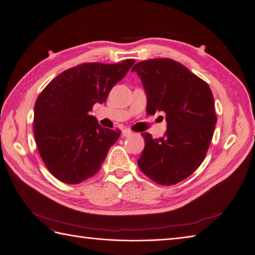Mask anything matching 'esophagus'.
Here are the masks:
<instances>
[{
    "label": "esophagus",
    "mask_w": 255,
    "mask_h": 255,
    "mask_svg": "<svg viewBox=\"0 0 255 255\" xmlns=\"http://www.w3.org/2000/svg\"><path fill=\"white\" fill-rule=\"evenodd\" d=\"M122 134H123V136L127 137V136H130L131 134H132V131H131L130 129L125 128V129H123V131H122Z\"/></svg>",
    "instance_id": "1"
}]
</instances>
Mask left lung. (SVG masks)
Instances as JSON below:
<instances>
[{
    "label": "left lung",
    "mask_w": 255,
    "mask_h": 255,
    "mask_svg": "<svg viewBox=\"0 0 255 255\" xmlns=\"http://www.w3.org/2000/svg\"><path fill=\"white\" fill-rule=\"evenodd\" d=\"M147 96L148 115L166 113L163 137L144 132L145 148L137 159L143 173L159 185L170 186L191 175L203 163L216 125L209 85L171 59L135 64Z\"/></svg>",
    "instance_id": "1"
}]
</instances>
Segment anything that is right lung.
<instances>
[{
    "instance_id": "right-lung-1",
    "label": "right lung",
    "mask_w": 255,
    "mask_h": 255,
    "mask_svg": "<svg viewBox=\"0 0 255 255\" xmlns=\"http://www.w3.org/2000/svg\"><path fill=\"white\" fill-rule=\"evenodd\" d=\"M134 63L74 66L54 78L37 97L35 143L47 169L59 181L80 184L100 170L121 131L102 127L90 111L96 103L106 102L112 87Z\"/></svg>"
}]
</instances>
